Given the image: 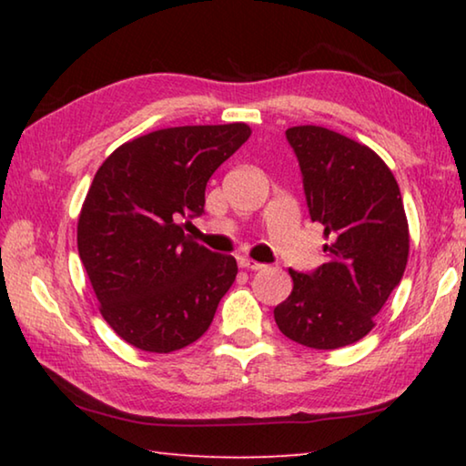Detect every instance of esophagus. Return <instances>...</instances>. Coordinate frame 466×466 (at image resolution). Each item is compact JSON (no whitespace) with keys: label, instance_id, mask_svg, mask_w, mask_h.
I'll return each instance as SVG.
<instances>
[{"label":"esophagus","instance_id":"34e87169","mask_svg":"<svg viewBox=\"0 0 466 466\" xmlns=\"http://www.w3.org/2000/svg\"><path fill=\"white\" fill-rule=\"evenodd\" d=\"M238 265L242 267V269H248V271H261V269H265L263 263L252 261V258H248V257H240L238 258Z\"/></svg>","mask_w":466,"mask_h":466}]
</instances>
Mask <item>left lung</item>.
Here are the masks:
<instances>
[{
    "mask_svg": "<svg viewBox=\"0 0 466 466\" xmlns=\"http://www.w3.org/2000/svg\"><path fill=\"white\" fill-rule=\"evenodd\" d=\"M304 177L312 222L325 228L327 261L289 269L291 294L273 310L283 335L312 350L360 341L403 278L409 224L397 178L374 149L319 125L286 131Z\"/></svg>",
    "mask_w": 466,
    "mask_h": 466,
    "instance_id": "left-lung-1",
    "label": "left lung"
}]
</instances>
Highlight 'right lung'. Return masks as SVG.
Masks as SVG:
<instances>
[{
  "label": "right lung",
  "mask_w": 466,
  "mask_h": 466,
  "mask_svg": "<svg viewBox=\"0 0 466 466\" xmlns=\"http://www.w3.org/2000/svg\"><path fill=\"white\" fill-rule=\"evenodd\" d=\"M247 123L157 129L115 149L94 175L77 250L98 310L123 341L170 353L209 329L238 265L188 238L211 175L250 137Z\"/></svg>",
  "instance_id": "1"
}]
</instances>
